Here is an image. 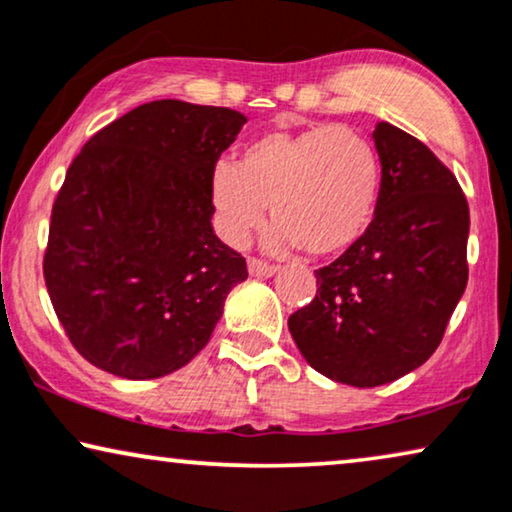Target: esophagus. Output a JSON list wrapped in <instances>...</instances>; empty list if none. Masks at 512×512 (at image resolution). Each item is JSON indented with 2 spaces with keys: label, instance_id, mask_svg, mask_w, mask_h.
Returning <instances> with one entry per match:
<instances>
[{
  "label": "esophagus",
  "instance_id": "esophagus-1",
  "mask_svg": "<svg viewBox=\"0 0 512 512\" xmlns=\"http://www.w3.org/2000/svg\"><path fill=\"white\" fill-rule=\"evenodd\" d=\"M248 271H250V276L267 278V276L276 274V267H274V264L260 260V257H248Z\"/></svg>",
  "mask_w": 512,
  "mask_h": 512
}]
</instances>
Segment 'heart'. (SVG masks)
Here are the masks:
<instances>
[{
    "mask_svg": "<svg viewBox=\"0 0 512 512\" xmlns=\"http://www.w3.org/2000/svg\"><path fill=\"white\" fill-rule=\"evenodd\" d=\"M381 192V161L365 135L316 124L250 140L236 166L213 173V201L224 238L241 243L269 217L274 245L311 257L339 255L370 227Z\"/></svg>",
    "mask_w": 512,
    "mask_h": 512,
    "instance_id": "heart-1",
    "label": "heart"
}]
</instances>
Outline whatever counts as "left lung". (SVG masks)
I'll return each mask as SVG.
<instances>
[{
    "mask_svg": "<svg viewBox=\"0 0 512 512\" xmlns=\"http://www.w3.org/2000/svg\"><path fill=\"white\" fill-rule=\"evenodd\" d=\"M381 192L374 220L316 269V297L288 318L313 370L381 386L438 349L468 283V201L452 170L386 121L374 131Z\"/></svg>",
    "mask_w": 512,
    "mask_h": 512,
    "instance_id": "1",
    "label": "left lung"
}]
</instances>
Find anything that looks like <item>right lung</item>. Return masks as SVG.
<instances>
[{"mask_svg": "<svg viewBox=\"0 0 512 512\" xmlns=\"http://www.w3.org/2000/svg\"><path fill=\"white\" fill-rule=\"evenodd\" d=\"M245 124L229 107L154 100L100 128L51 210L44 281L67 339L124 379L187 365L245 257L215 236L213 173Z\"/></svg>", "mask_w": 512, "mask_h": 512, "instance_id": "obj_1", "label": "right lung"}]
</instances>
